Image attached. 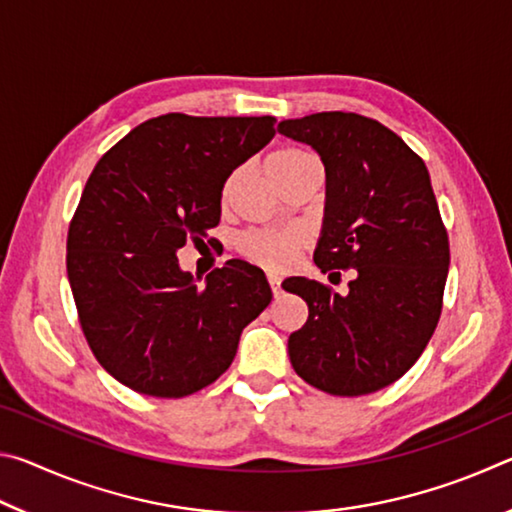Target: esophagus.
Instances as JSON below:
<instances>
[{"label": "esophagus", "instance_id": "1", "mask_svg": "<svg viewBox=\"0 0 512 512\" xmlns=\"http://www.w3.org/2000/svg\"><path fill=\"white\" fill-rule=\"evenodd\" d=\"M268 284H271V291H273V296L277 298L282 293V289H280V284H282V280H280V275H275V273H268Z\"/></svg>", "mask_w": 512, "mask_h": 512}]
</instances>
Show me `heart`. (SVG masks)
<instances>
[{
	"label": "heart",
	"instance_id": "b5f03b06",
	"mask_svg": "<svg viewBox=\"0 0 512 512\" xmlns=\"http://www.w3.org/2000/svg\"><path fill=\"white\" fill-rule=\"evenodd\" d=\"M311 160V155L300 149H277L266 158V173L268 178L280 176L282 171H289L296 164ZM232 187H235V178H230L223 187V201L232 194ZM302 248V235L296 230H284V232H248L239 239V250L241 255L248 257L250 262L259 266L273 268V271H280V268H287L293 262Z\"/></svg>",
	"mask_w": 512,
	"mask_h": 512
}]
</instances>
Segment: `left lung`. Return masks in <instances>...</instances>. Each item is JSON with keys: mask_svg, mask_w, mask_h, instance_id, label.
Listing matches in <instances>:
<instances>
[{"mask_svg": "<svg viewBox=\"0 0 512 512\" xmlns=\"http://www.w3.org/2000/svg\"><path fill=\"white\" fill-rule=\"evenodd\" d=\"M277 131L323 160L316 266L352 268L343 296L309 277L282 282L309 307L289 336L291 366L329 395L381 391L418 361L443 309L449 241L429 171L402 137L354 112L284 119Z\"/></svg>", "mask_w": 512, "mask_h": 512, "instance_id": "8db88e82", "label": "left lung"}]
</instances>
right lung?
I'll return each mask as SVG.
<instances>
[{
	"label": "right lung",
	"instance_id": "obj_1",
	"mask_svg": "<svg viewBox=\"0 0 512 512\" xmlns=\"http://www.w3.org/2000/svg\"><path fill=\"white\" fill-rule=\"evenodd\" d=\"M275 117H153L97 162L69 223L67 277L94 357L151 397H185L230 368L273 293L230 259L198 287L176 253L219 225L221 192L273 140Z\"/></svg>",
	"mask_w": 512,
	"mask_h": 512
}]
</instances>
